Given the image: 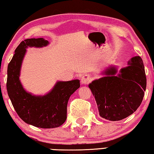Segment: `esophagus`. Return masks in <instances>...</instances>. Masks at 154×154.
<instances>
[{
	"label": "esophagus",
	"mask_w": 154,
	"mask_h": 154,
	"mask_svg": "<svg viewBox=\"0 0 154 154\" xmlns=\"http://www.w3.org/2000/svg\"><path fill=\"white\" fill-rule=\"evenodd\" d=\"M92 81V78L90 75L85 74L81 77V83L82 85H86Z\"/></svg>",
	"instance_id": "obj_1"
}]
</instances>
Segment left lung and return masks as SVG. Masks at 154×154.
<instances>
[{"label": "left lung", "instance_id": "obj_1", "mask_svg": "<svg viewBox=\"0 0 154 154\" xmlns=\"http://www.w3.org/2000/svg\"><path fill=\"white\" fill-rule=\"evenodd\" d=\"M104 76L89 84L99 115L109 121H119L132 115L141 104L146 87L142 60L135 56L118 72L111 65L101 72Z\"/></svg>", "mask_w": 154, "mask_h": 154}]
</instances>
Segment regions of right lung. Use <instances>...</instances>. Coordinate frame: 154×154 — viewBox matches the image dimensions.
<instances>
[{
	"label": "right lung",
	"mask_w": 154,
	"mask_h": 154,
	"mask_svg": "<svg viewBox=\"0 0 154 154\" xmlns=\"http://www.w3.org/2000/svg\"><path fill=\"white\" fill-rule=\"evenodd\" d=\"M48 44L44 38L25 39L16 48L8 66L7 91L14 110L26 124L42 128H56L64 123L69 97L80 88V81L75 79L57 81L44 95H34L23 88L19 76L26 48Z\"/></svg>",
	"instance_id": "1"
}]
</instances>
